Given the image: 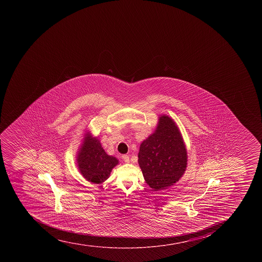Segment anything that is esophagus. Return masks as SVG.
Instances as JSON below:
<instances>
[{
    "label": "esophagus",
    "instance_id": "esophagus-1",
    "mask_svg": "<svg viewBox=\"0 0 262 262\" xmlns=\"http://www.w3.org/2000/svg\"><path fill=\"white\" fill-rule=\"evenodd\" d=\"M122 158L124 160V162H126V163H129V157L126 155H124V156H122Z\"/></svg>",
    "mask_w": 262,
    "mask_h": 262
}]
</instances>
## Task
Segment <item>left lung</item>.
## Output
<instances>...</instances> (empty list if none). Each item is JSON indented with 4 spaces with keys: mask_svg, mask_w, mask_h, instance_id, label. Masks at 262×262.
<instances>
[{
    "mask_svg": "<svg viewBox=\"0 0 262 262\" xmlns=\"http://www.w3.org/2000/svg\"><path fill=\"white\" fill-rule=\"evenodd\" d=\"M187 149L176 123L160 115L155 132L141 143L138 164L146 183L155 191L176 184L186 171Z\"/></svg>",
    "mask_w": 262,
    "mask_h": 262,
    "instance_id": "8db88e82",
    "label": "left lung"
}]
</instances>
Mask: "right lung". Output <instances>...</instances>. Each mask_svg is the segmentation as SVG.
Wrapping results in <instances>:
<instances>
[{
    "label": "right lung",
    "mask_w": 262,
    "mask_h": 262,
    "mask_svg": "<svg viewBox=\"0 0 262 262\" xmlns=\"http://www.w3.org/2000/svg\"><path fill=\"white\" fill-rule=\"evenodd\" d=\"M85 132L76 157L78 171L87 181L102 184L119 164V160L105 152L97 137H93L89 130Z\"/></svg>",
    "instance_id": "obj_1"
}]
</instances>
